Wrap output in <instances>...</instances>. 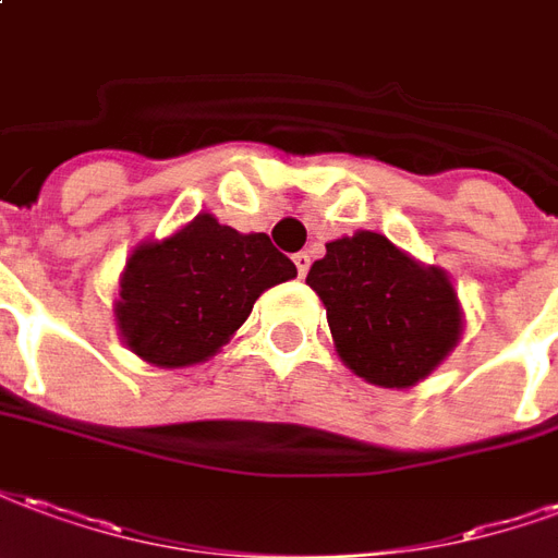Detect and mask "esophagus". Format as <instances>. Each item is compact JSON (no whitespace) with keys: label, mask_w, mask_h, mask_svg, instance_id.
Segmentation results:
<instances>
[{"label":"esophagus","mask_w":558,"mask_h":558,"mask_svg":"<svg viewBox=\"0 0 558 558\" xmlns=\"http://www.w3.org/2000/svg\"><path fill=\"white\" fill-rule=\"evenodd\" d=\"M294 264H296V274L306 276L308 267H312V255H308V252H296Z\"/></svg>","instance_id":"34e87169"}]
</instances>
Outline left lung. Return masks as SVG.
<instances>
[{"label":"left lung","mask_w":558,"mask_h":558,"mask_svg":"<svg viewBox=\"0 0 558 558\" xmlns=\"http://www.w3.org/2000/svg\"><path fill=\"white\" fill-rule=\"evenodd\" d=\"M306 282L327 306L339 356L368 384H418L461 339V306L446 274L384 234L356 231L327 243Z\"/></svg>","instance_id":"left-lung-1"}]
</instances>
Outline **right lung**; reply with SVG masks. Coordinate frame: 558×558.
Instances as JSON below:
<instances>
[{"label":"right lung","mask_w":558,"mask_h":558,"mask_svg":"<svg viewBox=\"0 0 558 558\" xmlns=\"http://www.w3.org/2000/svg\"><path fill=\"white\" fill-rule=\"evenodd\" d=\"M267 234H240L210 214L130 255L116 318L128 348L162 368L202 363L250 318L255 300L294 279Z\"/></svg>","instance_id":"1"}]
</instances>
